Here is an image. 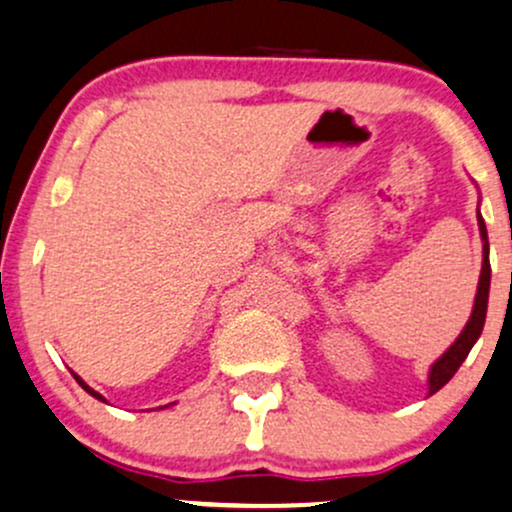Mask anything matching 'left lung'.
<instances>
[{
  "mask_svg": "<svg viewBox=\"0 0 512 512\" xmlns=\"http://www.w3.org/2000/svg\"><path fill=\"white\" fill-rule=\"evenodd\" d=\"M479 230H481V240H484V267H481V277H479V291H476V301H474V311H471L469 323L462 330L457 342L432 364L430 369V396L435 391H440L442 386L457 374V369L462 367V362L466 359V355L471 352L474 342L479 340L481 330H484L486 323V306H488V289H491V262H488V235H486V226H484V218L479 213Z\"/></svg>",
  "mask_w": 512,
  "mask_h": 512,
  "instance_id": "1",
  "label": "left lung"
}]
</instances>
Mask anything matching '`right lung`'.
I'll return each mask as SVG.
<instances>
[{"label": "right lung", "mask_w": 512, "mask_h": 512, "mask_svg": "<svg viewBox=\"0 0 512 512\" xmlns=\"http://www.w3.org/2000/svg\"><path fill=\"white\" fill-rule=\"evenodd\" d=\"M72 376H75V379H77V384H80V386H82V389H84V391H87V393H92V396H94V398H99V401H104V398H101V396H99V393H97V391H94V389H89V386H87V384H84V381H82V379H80V376H77V374H72Z\"/></svg>", "instance_id": "add662e5"}]
</instances>
